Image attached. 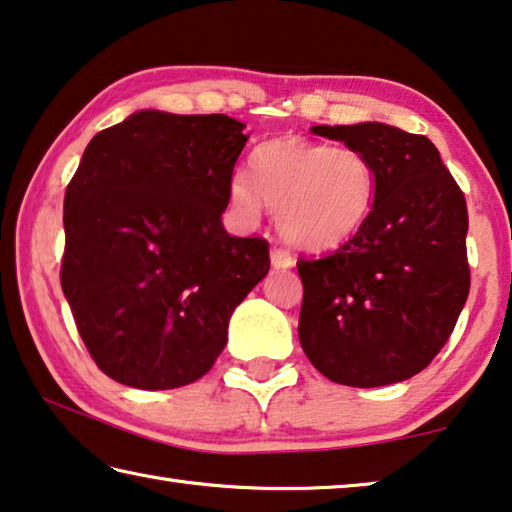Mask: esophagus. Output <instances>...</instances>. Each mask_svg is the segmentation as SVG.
Returning a JSON list of instances; mask_svg holds the SVG:
<instances>
[{"mask_svg": "<svg viewBox=\"0 0 512 512\" xmlns=\"http://www.w3.org/2000/svg\"><path fill=\"white\" fill-rule=\"evenodd\" d=\"M293 264H296V259L291 257L289 250H284V248L271 250V266L277 268V271H287V268H291Z\"/></svg>", "mask_w": 512, "mask_h": 512, "instance_id": "34e87169", "label": "esophagus"}]
</instances>
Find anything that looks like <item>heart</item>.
Returning <instances> with one entry per match:
<instances>
[{
    "instance_id": "1",
    "label": "heart",
    "mask_w": 512,
    "mask_h": 512,
    "mask_svg": "<svg viewBox=\"0 0 512 512\" xmlns=\"http://www.w3.org/2000/svg\"><path fill=\"white\" fill-rule=\"evenodd\" d=\"M377 196V169L354 146L277 137L250 155V178L235 173L228 201L241 221L255 223L264 205L277 214L289 244L327 250L357 235Z\"/></svg>"
}]
</instances>
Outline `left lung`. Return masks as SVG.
<instances>
[{
  "label": "left lung",
  "instance_id": "left-lung-1",
  "mask_svg": "<svg viewBox=\"0 0 512 512\" xmlns=\"http://www.w3.org/2000/svg\"><path fill=\"white\" fill-rule=\"evenodd\" d=\"M311 131L366 153L377 196L348 244L298 262L302 350L343 386L411 379L447 343L470 293L465 196L424 135L381 121Z\"/></svg>",
  "mask_w": 512,
  "mask_h": 512
}]
</instances>
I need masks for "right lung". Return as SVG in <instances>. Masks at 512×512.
I'll use <instances>...</instances> for the list:
<instances>
[{
    "label": "right lung",
    "mask_w": 512,
    "mask_h": 512,
    "mask_svg": "<svg viewBox=\"0 0 512 512\" xmlns=\"http://www.w3.org/2000/svg\"><path fill=\"white\" fill-rule=\"evenodd\" d=\"M225 115L137 110L90 140L65 194L60 284L110 379L167 391L201 379L232 311L268 273V244L225 232L248 135Z\"/></svg>",
    "instance_id": "obj_1"
}]
</instances>
